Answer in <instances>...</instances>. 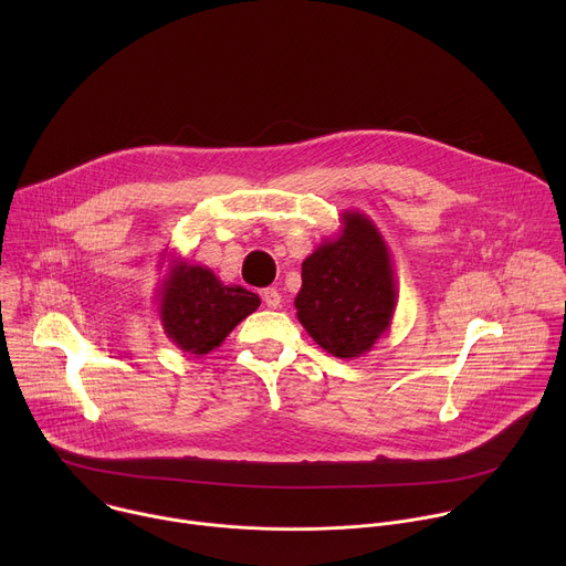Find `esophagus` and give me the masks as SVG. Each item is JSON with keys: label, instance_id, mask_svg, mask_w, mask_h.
I'll return each instance as SVG.
<instances>
[{"label": "esophagus", "instance_id": "34e87169", "mask_svg": "<svg viewBox=\"0 0 566 566\" xmlns=\"http://www.w3.org/2000/svg\"><path fill=\"white\" fill-rule=\"evenodd\" d=\"M262 300H264V304H266L269 308H280V306H282V295H280L277 289H266V291L262 293Z\"/></svg>", "mask_w": 566, "mask_h": 566}]
</instances>
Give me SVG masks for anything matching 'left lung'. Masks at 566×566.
<instances>
[{
  "instance_id": "8db88e82",
  "label": "left lung",
  "mask_w": 566,
  "mask_h": 566,
  "mask_svg": "<svg viewBox=\"0 0 566 566\" xmlns=\"http://www.w3.org/2000/svg\"><path fill=\"white\" fill-rule=\"evenodd\" d=\"M297 319L327 354L352 360L387 334L396 308L389 249L376 223L358 212L340 214V232L325 237L302 262Z\"/></svg>"
}]
</instances>
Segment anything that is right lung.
Instances as JSON below:
<instances>
[{
    "label": "right lung",
    "instance_id": "add662e5",
    "mask_svg": "<svg viewBox=\"0 0 566 566\" xmlns=\"http://www.w3.org/2000/svg\"><path fill=\"white\" fill-rule=\"evenodd\" d=\"M158 317L166 336L181 352L203 356L260 306V295L223 284L210 269L172 260L156 291Z\"/></svg>",
    "mask_w": 566,
    "mask_h": 566
}]
</instances>
